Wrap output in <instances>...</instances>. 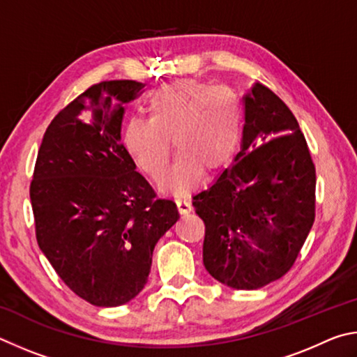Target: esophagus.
<instances>
[{
    "mask_svg": "<svg viewBox=\"0 0 357 357\" xmlns=\"http://www.w3.org/2000/svg\"><path fill=\"white\" fill-rule=\"evenodd\" d=\"M175 204H177V208L182 215L191 213L192 205H191V199L188 196H178L177 199H175Z\"/></svg>",
    "mask_w": 357,
    "mask_h": 357,
    "instance_id": "obj_1",
    "label": "esophagus"
}]
</instances>
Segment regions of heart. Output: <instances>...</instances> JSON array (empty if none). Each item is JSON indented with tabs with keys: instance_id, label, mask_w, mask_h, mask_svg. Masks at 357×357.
<instances>
[{
	"instance_id": "b5f03b06",
	"label": "heart",
	"mask_w": 357,
	"mask_h": 357,
	"mask_svg": "<svg viewBox=\"0 0 357 357\" xmlns=\"http://www.w3.org/2000/svg\"><path fill=\"white\" fill-rule=\"evenodd\" d=\"M150 117L133 116L122 128V142L149 177H162L171 156V137L178 150L162 188L186 192L201 182L204 169L215 172L232 160L240 146L243 112L227 87L180 79L150 93Z\"/></svg>"
}]
</instances>
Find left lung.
Returning <instances> with one entry per match:
<instances>
[{
    "label": "left lung",
    "instance_id": "8db88e82",
    "mask_svg": "<svg viewBox=\"0 0 357 357\" xmlns=\"http://www.w3.org/2000/svg\"><path fill=\"white\" fill-rule=\"evenodd\" d=\"M243 102L240 152L192 207L205 224V270L230 289L257 290L295 264L315 220L317 182L289 106L260 83Z\"/></svg>",
    "mask_w": 357,
    "mask_h": 357
}]
</instances>
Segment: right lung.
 I'll return each instance as SVG.
<instances>
[{"instance_id": "add662e5", "label": "right lung", "mask_w": 357, "mask_h": 357, "mask_svg": "<svg viewBox=\"0 0 357 357\" xmlns=\"http://www.w3.org/2000/svg\"><path fill=\"white\" fill-rule=\"evenodd\" d=\"M142 87L102 81L59 111L29 188L40 251L68 289L98 307L139 295L155 245L180 218L174 201L156 199L121 141L123 103Z\"/></svg>"}]
</instances>
